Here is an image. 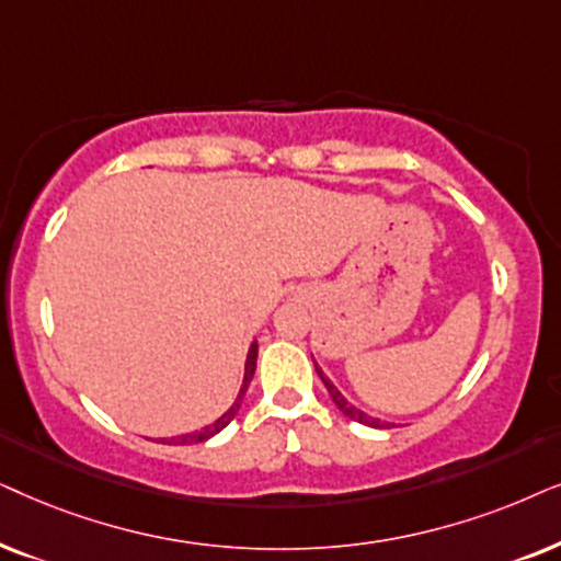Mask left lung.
I'll return each instance as SVG.
<instances>
[{
	"mask_svg": "<svg viewBox=\"0 0 561 561\" xmlns=\"http://www.w3.org/2000/svg\"><path fill=\"white\" fill-rule=\"evenodd\" d=\"M316 371H318V377L323 379L328 394H331L333 402H335V408H339L343 415L351 417V421L362 423V425H371V428H390V423H387V421H379V417H371V415H367V413H362V410H358V408L351 405V402H348L346 398H343V394H341L339 390H335V385L331 382V379H328V377L323 375V371H320L318 364H316Z\"/></svg>",
	"mask_w": 561,
	"mask_h": 561,
	"instance_id": "obj_1",
	"label": "left lung"
}]
</instances>
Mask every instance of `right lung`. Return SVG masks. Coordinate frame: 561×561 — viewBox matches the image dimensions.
<instances>
[{
    "mask_svg": "<svg viewBox=\"0 0 561 561\" xmlns=\"http://www.w3.org/2000/svg\"><path fill=\"white\" fill-rule=\"evenodd\" d=\"M256 354H259V346H256V341H253L251 348H249V358H245L243 387H241V392H238V400L233 402V408H230L228 413H222L213 425H207V428L194 431V433H184V436H176V438H169L167 444H176V446H184V444H203V442H207V438H210V436H215V433L226 428V425L236 417L238 408H241V402H243V394H245V390H249V385H251V379H253V371H256Z\"/></svg>",
    "mask_w": 561,
    "mask_h": 561,
    "instance_id": "obj_1",
    "label": "right lung"
}]
</instances>
